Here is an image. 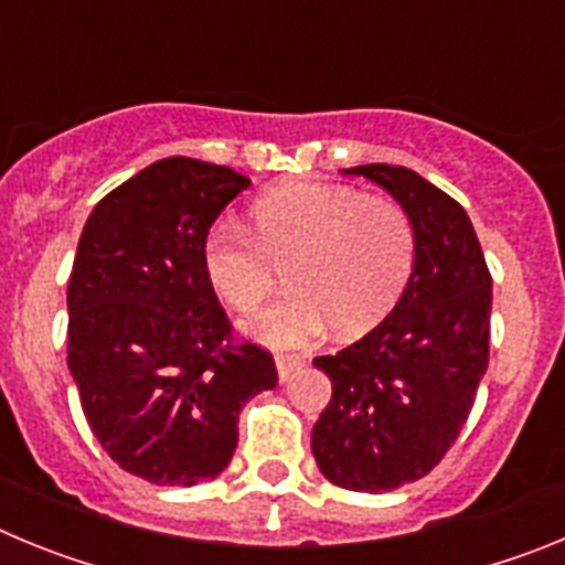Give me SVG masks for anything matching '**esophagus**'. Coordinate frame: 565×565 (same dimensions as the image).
<instances>
[{"instance_id":"esophagus-1","label":"esophagus","mask_w":565,"mask_h":565,"mask_svg":"<svg viewBox=\"0 0 565 565\" xmlns=\"http://www.w3.org/2000/svg\"><path fill=\"white\" fill-rule=\"evenodd\" d=\"M274 362H277L279 382H288V379H291V373L299 371V367L306 364V359H302V356H282V353H279V356L274 359Z\"/></svg>"}]
</instances>
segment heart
I'll return each instance as SVG.
<instances>
[{
	"mask_svg": "<svg viewBox=\"0 0 565 565\" xmlns=\"http://www.w3.org/2000/svg\"><path fill=\"white\" fill-rule=\"evenodd\" d=\"M248 232L221 221L203 239V274L234 311H252L286 268L291 291L246 331L271 348H306L333 326L367 333L391 317L416 268V228L402 203L333 183H291L252 206Z\"/></svg>",
	"mask_w": 565,
	"mask_h": 565,
	"instance_id": "obj_1",
	"label": "heart"
}]
</instances>
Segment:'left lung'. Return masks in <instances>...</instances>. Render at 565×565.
<instances>
[{
    "label": "left lung",
    "mask_w": 565,
    "mask_h": 565,
    "mask_svg": "<svg viewBox=\"0 0 565 565\" xmlns=\"http://www.w3.org/2000/svg\"><path fill=\"white\" fill-rule=\"evenodd\" d=\"M391 192L416 228V268L391 317L313 364L333 396L311 450L331 483L391 492L447 456L489 364L492 277L461 203L407 167L342 169Z\"/></svg>",
    "instance_id": "8db88e82"
}]
</instances>
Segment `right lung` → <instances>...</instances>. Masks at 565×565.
I'll list each match as a JSON object with an SVG mask.
<instances>
[{"mask_svg": "<svg viewBox=\"0 0 565 565\" xmlns=\"http://www.w3.org/2000/svg\"><path fill=\"white\" fill-rule=\"evenodd\" d=\"M246 174L163 158L84 223L67 282V367L107 456L158 487L217 478L243 404L277 384L271 353L234 342L203 239Z\"/></svg>", "mask_w": 565, "mask_h": 565, "instance_id": "right-lung-1", "label": "right lung"}]
</instances>
